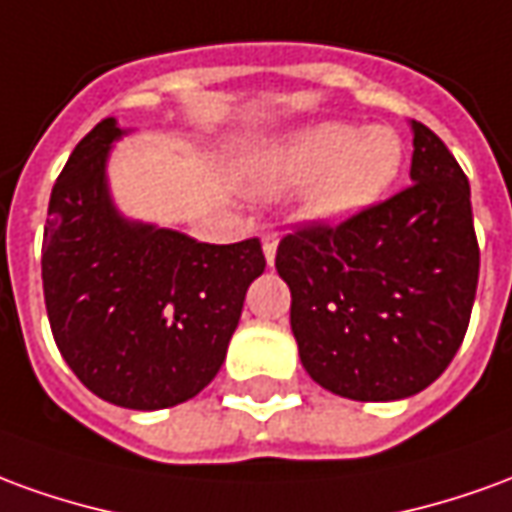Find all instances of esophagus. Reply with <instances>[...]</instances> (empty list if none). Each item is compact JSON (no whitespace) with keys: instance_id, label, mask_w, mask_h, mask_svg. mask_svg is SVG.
I'll list each match as a JSON object with an SVG mask.
<instances>
[{"instance_id":"34e87169","label":"esophagus","mask_w":512,"mask_h":512,"mask_svg":"<svg viewBox=\"0 0 512 512\" xmlns=\"http://www.w3.org/2000/svg\"><path fill=\"white\" fill-rule=\"evenodd\" d=\"M277 244H280V235H277V232H266V235H263V255H266L268 266L274 263V255H277Z\"/></svg>"}]
</instances>
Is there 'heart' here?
I'll use <instances>...</instances> for the list:
<instances>
[{"label":"heart","instance_id":"1","mask_svg":"<svg viewBox=\"0 0 512 512\" xmlns=\"http://www.w3.org/2000/svg\"><path fill=\"white\" fill-rule=\"evenodd\" d=\"M402 163L405 144L391 127L357 130L343 121H318L255 157L252 185L257 191H291L310 182L307 213L341 224L377 205Z\"/></svg>","mask_w":512,"mask_h":512}]
</instances>
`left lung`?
I'll list each match as a JSON object with an SVG mask.
<instances>
[{"mask_svg": "<svg viewBox=\"0 0 512 512\" xmlns=\"http://www.w3.org/2000/svg\"><path fill=\"white\" fill-rule=\"evenodd\" d=\"M410 180L355 219L307 224L277 246L302 366L321 388L357 402L407 399L438 380L477 293L468 177L421 121Z\"/></svg>", "mask_w": 512, "mask_h": 512, "instance_id": "1", "label": "left lung"}]
</instances>
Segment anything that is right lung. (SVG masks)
<instances>
[{"mask_svg":"<svg viewBox=\"0 0 512 512\" xmlns=\"http://www.w3.org/2000/svg\"><path fill=\"white\" fill-rule=\"evenodd\" d=\"M105 119L74 146L44 227V299L57 349L110 405L160 410L194 399L219 374L266 268L257 238L199 244L177 230L121 216L107 191L119 141Z\"/></svg>","mask_w":512,"mask_h":512,"instance_id":"right-lung-1","label":"right lung"}]
</instances>
